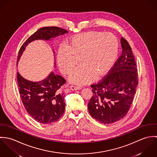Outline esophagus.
I'll list each match as a JSON object with an SVG mask.
<instances>
[{"label":"esophagus","instance_id":"esophagus-1","mask_svg":"<svg viewBox=\"0 0 157 157\" xmlns=\"http://www.w3.org/2000/svg\"><path fill=\"white\" fill-rule=\"evenodd\" d=\"M82 88L79 86H70V90H81Z\"/></svg>","mask_w":157,"mask_h":157}]
</instances>
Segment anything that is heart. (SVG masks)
Wrapping results in <instances>:
<instances>
[{
  "label": "heart",
  "instance_id": "heart-1",
  "mask_svg": "<svg viewBox=\"0 0 157 157\" xmlns=\"http://www.w3.org/2000/svg\"><path fill=\"white\" fill-rule=\"evenodd\" d=\"M118 53L117 38L110 33L90 31L72 37L67 46L58 50L57 60L64 74H69L80 61L83 65L70 75L72 83L84 85L96 75L106 74L115 63Z\"/></svg>",
  "mask_w": 157,
  "mask_h": 157
}]
</instances>
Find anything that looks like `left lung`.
I'll use <instances>...</instances> for the list:
<instances>
[{"label":"left lung","instance_id":"left-lung-1","mask_svg":"<svg viewBox=\"0 0 157 157\" xmlns=\"http://www.w3.org/2000/svg\"><path fill=\"white\" fill-rule=\"evenodd\" d=\"M121 55L101 81L92 85L93 95L88 105L91 117L105 124L123 118L132 103L137 86L138 73L129 43L121 38Z\"/></svg>","mask_w":157,"mask_h":157}]
</instances>
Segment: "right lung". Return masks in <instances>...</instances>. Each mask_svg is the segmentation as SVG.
Here are the masks:
<instances>
[{
  "mask_svg": "<svg viewBox=\"0 0 157 157\" xmlns=\"http://www.w3.org/2000/svg\"><path fill=\"white\" fill-rule=\"evenodd\" d=\"M67 33V30L57 26L40 28L22 45L17 65L28 44L36 40H49ZM17 78L23 105L35 120L44 124H49L57 121L62 116L65 109V94L62 90V86L66 83L64 78L51 72L44 80L34 82L24 78L17 72Z\"/></svg>",
  "mask_w": 157,
  "mask_h": 157,
  "instance_id": "1",
  "label": "right lung"
}]
</instances>
